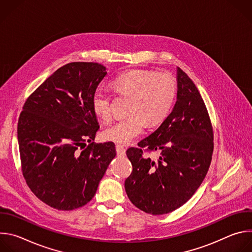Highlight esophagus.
<instances>
[{
	"label": "esophagus",
	"instance_id": "1",
	"mask_svg": "<svg viewBox=\"0 0 252 252\" xmlns=\"http://www.w3.org/2000/svg\"><path fill=\"white\" fill-rule=\"evenodd\" d=\"M116 150H117L118 157H125L126 156V149L122 145H117Z\"/></svg>",
	"mask_w": 252,
	"mask_h": 252
}]
</instances>
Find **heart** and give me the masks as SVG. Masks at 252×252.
<instances>
[{
    "label": "heart",
    "instance_id": "obj_1",
    "mask_svg": "<svg viewBox=\"0 0 252 252\" xmlns=\"http://www.w3.org/2000/svg\"><path fill=\"white\" fill-rule=\"evenodd\" d=\"M112 87L117 94L131 96L127 109L130 116L118 120L102 132L104 139L121 145H127L137 137L147 123L155 126L163 121L176 95L172 77L148 70H132L121 75L114 79ZM92 109L99 120L109 122L112 118L111 92L97 88L92 97Z\"/></svg>",
    "mask_w": 252,
    "mask_h": 252
}]
</instances>
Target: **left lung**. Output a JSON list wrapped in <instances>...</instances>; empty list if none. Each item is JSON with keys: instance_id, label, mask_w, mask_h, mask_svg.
Segmentation results:
<instances>
[{"instance_id": "1", "label": "left lung", "mask_w": 252, "mask_h": 252, "mask_svg": "<svg viewBox=\"0 0 252 252\" xmlns=\"http://www.w3.org/2000/svg\"><path fill=\"white\" fill-rule=\"evenodd\" d=\"M177 93L171 113L157 130L130 148L132 171L125 188L140 210L159 215L185 204L207 173L213 152V132L204 101L189 77L176 67ZM160 153L158 161L142 149Z\"/></svg>"}]
</instances>
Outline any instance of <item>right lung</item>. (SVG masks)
I'll list each match as a JSON object with an SVG mask.
<instances>
[{
    "label": "right lung",
    "instance_id": "right-lung-1",
    "mask_svg": "<svg viewBox=\"0 0 252 252\" xmlns=\"http://www.w3.org/2000/svg\"><path fill=\"white\" fill-rule=\"evenodd\" d=\"M105 69L97 63H66L23 106L18 123L23 175L32 193L54 208L87 204L117 156L114 142L93 141L99 126L92 97Z\"/></svg>",
    "mask_w": 252,
    "mask_h": 252
}]
</instances>
